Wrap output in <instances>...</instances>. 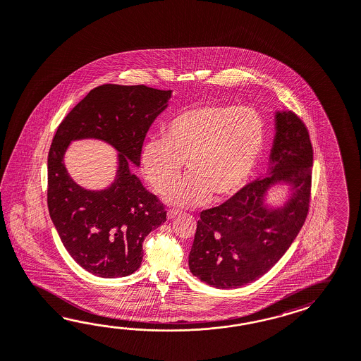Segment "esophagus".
Listing matches in <instances>:
<instances>
[{
    "instance_id": "1",
    "label": "esophagus",
    "mask_w": 361,
    "mask_h": 361,
    "mask_svg": "<svg viewBox=\"0 0 361 361\" xmlns=\"http://www.w3.org/2000/svg\"><path fill=\"white\" fill-rule=\"evenodd\" d=\"M178 214H180V212H178V210H175V209H172V210H168L167 218L168 219H173V218L177 216Z\"/></svg>"
}]
</instances>
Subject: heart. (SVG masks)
Returning a JSON list of instances; mask_svg holds the SVG:
<instances>
[{
	"mask_svg": "<svg viewBox=\"0 0 361 361\" xmlns=\"http://www.w3.org/2000/svg\"><path fill=\"white\" fill-rule=\"evenodd\" d=\"M262 117L250 108H189L168 123L164 137L143 145V173L158 192L171 184L182 161L190 172L168 189L163 200L176 206H201L210 197L223 201L238 193L264 149Z\"/></svg>",
	"mask_w": 361,
	"mask_h": 361,
	"instance_id": "obj_1",
	"label": "heart"
}]
</instances>
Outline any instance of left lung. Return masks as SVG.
Wrapping results in <instances>:
<instances>
[{
    "mask_svg": "<svg viewBox=\"0 0 361 361\" xmlns=\"http://www.w3.org/2000/svg\"><path fill=\"white\" fill-rule=\"evenodd\" d=\"M267 169L227 202L201 212L189 253L190 273L215 288L259 279L287 252L308 214L313 149L308 130L290 111H275ZM288 188L279 205L267 197Z\"/></svg>",
    "mask_w": 361,
    "mask_h": 361,
    "instance_id": "left-lung-1",
    "label": "left lung"
}]
</instances>
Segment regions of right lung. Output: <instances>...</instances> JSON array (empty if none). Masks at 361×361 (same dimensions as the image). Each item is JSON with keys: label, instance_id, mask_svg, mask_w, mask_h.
<instances>
[{"label": "right lung", "instance_id": "right-lung-1", "mask_svg": "<svg viewBox=\"0 0 361 361\" xmlns=\"http://www.w3.org/2000/svg\"><path fill=\"white\" fill-rule=\"evenodd\" d=\"M172 90L103 85L69 112L48 154V210L71 258L100 278L138 270L142 243L167 220V212L134 175L146 133L169 103ZM97 139L118 151L114 180L104 190H86L64 166L71 141Z\"/></svg>", "mask_w": 361, "mask_h": 361}]
</instances>
